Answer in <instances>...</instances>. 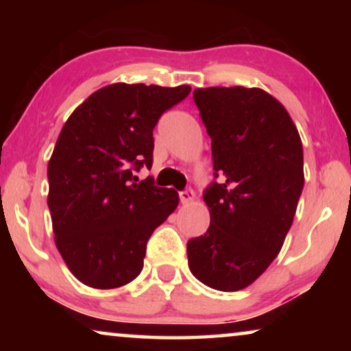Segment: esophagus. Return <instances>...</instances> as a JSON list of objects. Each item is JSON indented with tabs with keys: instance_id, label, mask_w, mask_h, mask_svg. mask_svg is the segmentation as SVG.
I'll return each mask as SVG.
<instances>
[{
	"instance_id": "1",
	"label": "esophagus",
	"mask_w": 351,
	"mask_h": 351,
	"mask_svg": "<svg viewBox=\"0 0 351 351\" xmlns=\"http://www.w3.org/2000/svg\"><path fill=\"white\" fill-rule=\"evenodd\" d=\"M179 198H180V203L182 204H190L195 201V191L191 189H186L184 191H180L179 193Z\"/></svg>"
}]
</instances>
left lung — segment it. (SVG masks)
Listing matches in <instances>:
<instances>
[{
  "instance_id": "left-lung-1",
  "label": "left lung",
  "mask_w": 351,
  "mask_h": 351,
  "mask_svg": "<svg viewBox=\"0 0 351 351\" xmlns=\"http://www.w3.org/2000/svg\"><path fill=\"white\" fill-rule=\"evenodd\" d=\"M213 147L214 182L203 195L208 232L186 243L189 267L213 289L252 285L280 254L304 189V150L280 100L258 88L195 89Z\"/></svg>"
}]
</instances>
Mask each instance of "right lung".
<instances>
[{
	"instance_id": "add662e5",
	"label": "right lung",
	"mask_w": 351,
	"mask_h": 351,
	"mask_svg": "<svg viewBox=\"0 0 351 351\" xmlns=\"http://www.w3.org/2000/svg\"><path fill=\"white\" fill-rule=\"evenodd\" d=\"M190 86L114 83L70 114L47 165L54 241L76 280L114 289L141 275L147 241L174 213L179 195L138 180L152 167L153 129Z\"/></svg>"
}]
</instances>
